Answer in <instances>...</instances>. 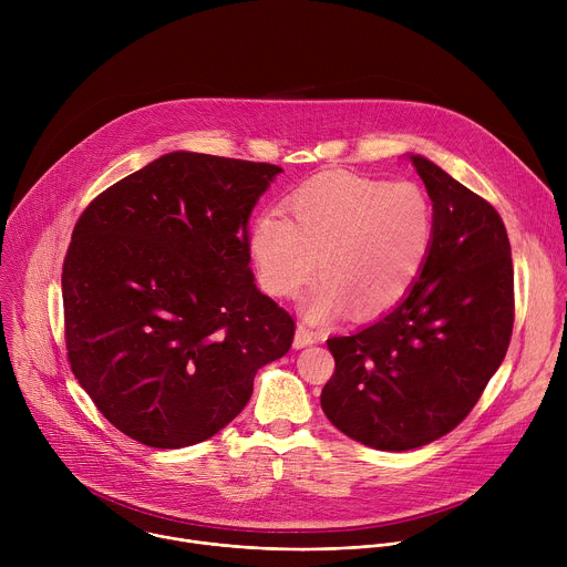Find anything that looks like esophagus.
Masks as SVG:
<instances>
[{
  "label": "esophagus",
  "instance_id": "esophagus-1",
  "mask_svg": "<svg viewBox=\"0 0 567 567\" xmlns=\"http://www.w3.org/2000/svg\"><path fill=\"white\" fill-rule=\"evenodd\" d=\"M311 343H316V334L307 326H298L296 337H293V348L300 350V348H307Z\"/></svg>",
  "mask_w": 567,
  "mask_h": 567
}]
</instances>
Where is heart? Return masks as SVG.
<instances>
[{
  "mask_svg": "<svg viewBox=\"0 0 567 567\" xmlns=\"http://www.w3.org/2000/svg\"><path fill=\"white\" fill-rule=\"evenodd\" d=\"M254 221L249 247L260 285L276 298L296 296L316 274L305 311L332 320L354 307L372 318L399 305L431 254L435 215L422 186L359 175H322Z\"/></svg>",
  "mask_w": 567,
  "mask_h": 567,
  "instance_id": "heart-1",
  "label": "heart"
}]
</instances>
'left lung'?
<instances>
[{
	"mask_svg": "<svg viewBox=\"0 0 567 567\" xmlns=\"http://www.w3.org/2000/svg\"><path fill=\"white\" fill-rule=\"evenodd\" d=\"M409 158L433 202L431 254L392 311L328 339L337 368L320 392L328 420L379 451H411L451 433L501 368L514 328L501 215L433 161Z\"/></svg>",
	"mask_w": 567,
	"mask_h": 567,
	"instance_id": "8db88e82",
	"label": "left lung"
}]
</instances>
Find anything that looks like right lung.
<instances>
[{"instance_id": "obj_1", "label": "right lung", "mask_w": 567, "mask_h": 567, "mask_svg": "<svg viewBox=\"0 0 567 567\" xmlns=\"http://www.w3.org/2000/svg\"><path fill=\"white\" fill-rule=\"evenodd\" d=\"M282 168L168 152L101 193L62 267L66 357L127 437L182 449L247 406L293 318L256 287L249 217Z\"/></svg>"}]
</instances>
